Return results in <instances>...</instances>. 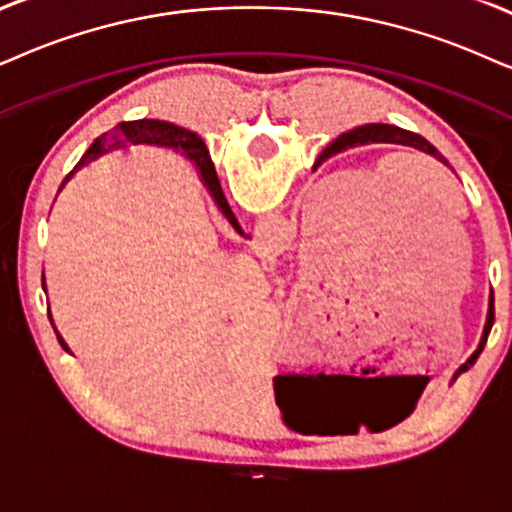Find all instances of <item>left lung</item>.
Segmentation results:
<instances>
[{"label":"left lung","instance_id":"obj_1","mask_svg":"<svg viewBox=\"0 0 512 512\" xmlns=\"http://www.w3.org/2000/svg\"><path fill=\"white\" fill-rule=\"evenodd\" d=\"M361 144H399V146H411V148H418V151L428 153L430 158L439 160V163L451 167L449 160L444 158L442 153L437 151L435 146L430 144V141H425L420 134H413V132H406V129L401 127H394V125H364V127H357L352 129V132L342 134V137H338L333 141V146L328 148V151H345V148H352V146H361ZM491 326H494V293H491L489 297V314H487V323H484V333H482V340H480V347L475 349V354L465 361V364L458 368V373L465 371L470 364H475V359L480 357V352L484 349V345H487V338H489V331ZM456 373V375H458Z\"/></svg>","mask_w":512,"mask_h":512}]
</instances>
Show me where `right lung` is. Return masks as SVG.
Segmentation results:
<instances>
[{
    "label": "right lung",
    "instance_id": "right-lung-1",
    "mask_svg": "<svg viewBox=\"0 0 512 512\" xmlns=\"http://www.w3.org/2000/svg\"><path fill=\"white\" fill-rule=\"evenodd\" d=\"M129 144H155V146L177 148V151L181 148V151L189 155L193 163L198 165L200 177H203V184L208 186L210 196L217 203V208L222 210V215L229 219L231 226H238L234 212H231L229 203H226V198H224V191H222V184H219V179H217L215 165H212L210 155H208V151H205L203 139H200L198 134L189 132V129L177 127V125H172V122H165V120L120 122V125L115 127L113 132H108V134H103V137L94 139V144L89 146V151L84 153L80 158V163L75 165V170L70 172L66 179H63L61 189L66 186V181L77 172V167L92 163V160L101 158V155L108 153V151H115V148H127ZM42 288H44V293H47V286H44V276H42ZM49 319H51V312H49ZM54 331H56V328H54ZM58 342H61L63 349H68L66 342L61 340V335H58Z\"/></svg>",
    "mask_w": 512,
    "mask_h": 512
}]
</instances>
